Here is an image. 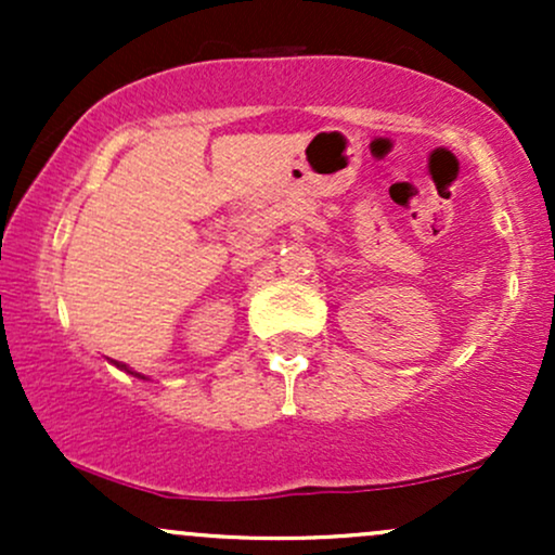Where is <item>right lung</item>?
Returning a JSON list of instances; mask_svg holds the SVG:
<instances>
[{"mask_svg": "<svg viewBox=\"0 0 555 555\" xmlns=\"http://www.w3.org/2000/svg\"><path fill=\"white\" fill-rule=\"evenodd\" d=\"M114 365H117V367H122V371H127V373H132V371H130V367H127V365H122V362H114ZM132 375H138V373H132Z\"/></svg>", "mask_w": 555, "mask_h": 555, "instance_id": "add662e5", "label": "right lung"}]
</instances>
